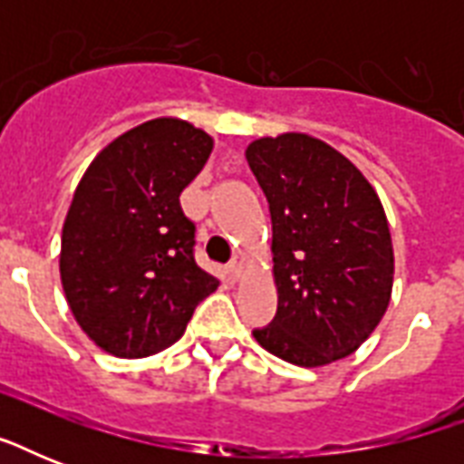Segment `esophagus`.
Wrapping results in <instances>:
<instances>
[{
	"instance_id": "obj_1",
	"label": "esophagus",
	"mask_w": 464,
	"mask_h": 464,
	"mask_svg": "<svg viewBox=\"0 0 464 464\" xmlns=\"http://www.w3.org/2000/svg\"><path fill=\"white\" fill-rule=\"evenodd\" d=\"M243 267H246V260H243V257H233L231 265H228V275H231L233 279H238V276L243 275Z\"/></svg>"
}]
</instances>
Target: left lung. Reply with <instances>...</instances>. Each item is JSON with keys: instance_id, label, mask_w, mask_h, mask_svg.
Wrapping results in <instances>:
<instances>
[{"instance_id": "1", "label": "left lung", "mask_w": 464, "mask_h": 464, "mask_svg": "<svg viewBox=\"0 0 464 464\" xmlns=\"http://www.w3.org/2000/svg\"><path fill=\"white\" fill-rule=\"evenodd\" d=\"M272 214L279 294L262 349L317 368L359 349L385 315L395 255L381 197L352 160L310 134L255 140L246 151Z\"/></svg>"}]
</instances>
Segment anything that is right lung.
<instances>
[{"label":"right lung","instance_id":"right-lung-1","mask_svg":"<svg viewBox=\"0 0 464 464\" xmlns=\"http://www.w3.org/2000/svg\"><path fill=\"white\" fill-rule=\"evenodd\" d=\"M211 149L185 120H149L112 140L76 185L62 226V289L103 352L144 359L166 349L217 291V276L195 262V224L180 207Z\"/></svg>","mask_w":464,"mask_h":464}]
</instances>
